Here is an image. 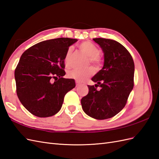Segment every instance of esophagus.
I'll use <instances>...</instances> for the list:
<instances>
[{
    "label": "esophagus",
    "mask_w": 159,
    "mask_h": 159,
    "mask_svg": "<svg viewBox=\"0 0 159 159\" xmlns=\"http://www.w3.org/2000/svg\"><path fill=\"white\" fill-rule=\"evenodd\" d=\"M76 87H79V86H80V84L78 82H76Z\"/></svg>",
    "instance_id": "1"
}]
</instances>
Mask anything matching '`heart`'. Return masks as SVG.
<instances>
[{
  "label": "heart",
  "instance_id": "b5f03b06",
  "mask_svg": "<svg viewBox=\"0 0 159 159\" xmlns=\"http://www.w3.org/2000/svg\"><path fill=\"white\" fill-rule=\"evenodd\" d=\"M79 47L80 49L85 53L89 57L88 63L92 64L96 69H99L102 66V59L99 56L100 51L98 47L95 45L93 43L90 41H84L79 44ZM72 52V49L70 47L66 52L64 57V64L66 66L70 65V57ZM94 73V69L93 67H88L86 69H73L68 72V76L70 78L75 79L79 82H83V81L87 79L89 77L93 75Z\"/></svg>",
  "mask_w": 159,
  "mask_h": 159
}]
</instances>
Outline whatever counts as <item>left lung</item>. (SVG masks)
<instances>
[{"instance_id": "1", "label": "left lung", "mask_w": 159, "mask_h": 159, "mask_svg": "<svg viewBox=\"0 0 159 159\" xmlns=\"http://www.w3.org/2000/svg\"><path fill=\"white\" fill-rule=\"evenodd\" d=\"M93 40L103 50L104 64L91 79L97 84L88 85L89 93L81 99V105L87 115L104 120L115 116L126 105L134 85L135 66L130 53L119 42L104 38Z\"/></svg>"}]
</instances>
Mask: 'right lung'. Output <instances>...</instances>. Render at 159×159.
I'll return each instance as SVG.
<instances>
[{
    "mask_svg": "<svg viewBox=\"0 0 159 159\" xmlns=\"http://www.w3.org/2000/svg\"><path fill=\"white\" fill-rule=\"evenodd\" d=\"M76 41L70 38L45 40L21 55L15 70L16 92L22 105L33 115H55L60 110L65 95L75 87V80L63 76L65 55Z\"/></svg>",
    "mask_w": 159,
    "mask_h": 159,
    "instance_id": "right-lung-1",
    "label": "right lung"
}]
</instances>
